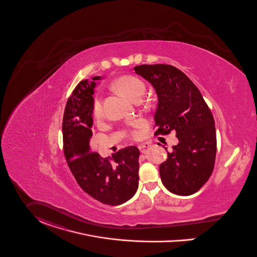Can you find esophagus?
<instances>
[{"mask_svg": "<svg viewBox=\"0 0 257 257\" xmlns=\"http://www.w3.org/2000/svg\"><path fill=\"white\" fill-rule=\"evenodd\" d=\"M149 146H150V145H149L148 143H142V144L138 145V149L140 150V152L144 153V152H145V149H146V148H148Z\"/></svg>", "mask_w": 257, "mask_h": 257, "instance_id": "obj_1", "label": "esophagus"}]
</instances>
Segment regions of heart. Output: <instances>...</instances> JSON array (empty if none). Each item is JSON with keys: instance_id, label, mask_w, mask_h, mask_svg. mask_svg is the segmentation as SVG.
Here are the masks:
<instances>
[{"instance_id": "1", "label": "heart", "mask_w": 257, "mask_h": 257, "mask_svg": "<svg viewBox=\"0 0 257 257\" xmlns=\"http://www.w3.org/2000/svg\"><path fill=\"white\" fill-rule=\"evenodd\" d=\"M112 88L115 89L116 91H119L120 93L124 94L130 99L136 101L142 96L145 89V85L140 79H138L135 76L124 75L117 78L112 83ZM103 114H104V110H103L102 102L99 98H95L92 105V117L95 120H100L103 117ZM141 124L142 123L140 122L137 124V126ZM131 136L137 138L140 136V133L137 130L132 131Z\"/></svg>"}]
</instances>
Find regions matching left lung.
Listing matches in <instances>:
<instances>
[{
    "label": "left lung",
    "mask_w": 257,
    "mask_h": 257,
    "mask_svg": "<svg viewBox=\"0 0 257 257\" xmlns=\"http://www.w3.org/2000/svg\"><path fill=\"white\" fill-rule=\"evenodd\" d=\"M135 70L151 83L158 95L155 136L174 131L179 141L160 165L162 182L173 194L192 195L203 187L214 168L213 116L198 87L179 69L168 64H143Z\"/></svg>",
    "instance_id": "obj_1"
}]
</instances>
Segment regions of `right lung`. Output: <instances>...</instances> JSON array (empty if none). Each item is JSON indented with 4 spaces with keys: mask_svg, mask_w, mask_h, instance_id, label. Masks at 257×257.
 I'll return each mask as SVG.
<instances>
[{
    "mask_svg": "<svg viewBox=\"0 0 257 257\" xmlns=\"http://www.w3.org/2000/svg\"><path fill=\"white\" fill-rule=\"evenodd\" d=\"M97 80L99 76L81 81L68 98L62 122L63 150L81 188L102 204L121 205L138 188L140 152L136 146H128L112 157L102 158L90 150L92 94Z\"/></svg>",
    "mask_w": 257,
    "mask_h": 257,
    "instance_id": "right-lung-1",
    "label": "right lung"
}]
</instances>
